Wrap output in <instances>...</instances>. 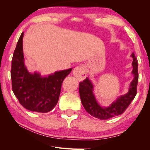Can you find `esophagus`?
Masks as SVG:
<instances>
[{"mask_svg":"<svg viewBox=\"0 0 150 150\" xmlns=\"http://www.w3.org/2000/svg\"><path fill=\"white\" fill-rule=\"evenodd\" d=\"M73 74L78 80L82 81L86 77V71L83 66H77L74 69Z\"/></svg>","mask_w":150,"mask_h":150,"instance_id":"obj_1","label":"esophagus"}]
</instances>
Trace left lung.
<instances>
[{
	"instance_id": "left-lung-1",
	"label": "left lung",
	"mask_w": 150,
	"mask_h": 150,
	"mask_svg": "<svg viewBox=\"0 0 150 150\" xmlns=\"http://www.w3.org/2000/svg\"><path fill=\"white\" fill-rule=\"evenodd\" d=\"M133 58V70L132 74L134 78L130 84L128 92L125 95L120 96L107 108H102L98 102L93 94V85L90 80L86 78L79 84V92L81 102L88 114L100 120H108L111 117L119 116L126 111L132 100L134 99L137 94V86L138 82V70H137V60L133 52L132 54Z\"/></svg>"
}]
</instances>
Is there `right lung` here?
<instances>
[{
    "label": "right lung",
    "instance_id": "obj_1",
    "mask_svg": "<svg viewBox=\"0 0 150 150\" xmlns=\"http://www.w3.org/2000/svg\"><path fill=\"white\" fill-rule=\"evenodd\" d=\"M23 35L24 32L18 39L12 59L13 91L25 109L40 113L48 112L57 104L63 80L72 69L57 71L47 77H42L36 72L30 74L24 63Z\"/></svg>",
    "mask_w": 150,
    "mask_h": 150
}]
</instances>
